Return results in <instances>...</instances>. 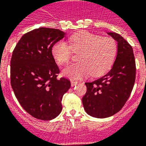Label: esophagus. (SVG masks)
Here are the masks:
<instances>
[{
	"label": "esophagus",
	"mask_w": 146,
	"mask_h": 146,
	"mask_svg": "<svg viewBox=\"0 0 146 146\" xmlns=\"http://www.w3.org/2000/svg\"><path fill=\"white\" fill-rule=\"evenodd\" d=\"M70 83H71L72 87H74V86H76L77 84H78V82H76V81H74V80H71L70 81Z\"/></svg>",
	"instance_id": "34e87169"
}]
</instances>
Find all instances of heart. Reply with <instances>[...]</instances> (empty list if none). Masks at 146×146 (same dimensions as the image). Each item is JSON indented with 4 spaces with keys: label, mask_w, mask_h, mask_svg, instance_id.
<instances>
[{
    "label": "heart",
    "mask_w": 146,
    "mask_h": 146,
    "mask_svg": "<svg viewBox=\"0 0 146 146\" xmlns=\"http://www.w3.org/2000/svg\"><path fill=\"white\" fill-rule=\"evenodd\" d=\"M69 46L63 40L52 46L51 54L56 62L64 64L69 62L72 50L78 53V62L63 69L64 76L77 80L90 75L97 77L111 68L117 54V43L111 37H101L88 31H81L69 38Z\"/></svg>",
    "instance_id": "b5f03b06"
}]
</instances>
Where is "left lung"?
Here are the masks:
<instances>
[{
	"instance_id": "left-lung-1",
	"label": "left lung",
	"mask_w": 146,
	"mask_h": 146,
	"mask_svg": "<svg viewBox=\"0 0 146 146\" xmlns=\"http://www.w3.org/2000/svg\"><path fill=\"white\" fill-rule=\"evenodd\" d=\"M107 34L117 42L115 62L105 76L85 83L87 90L82 98L86 112L97 118L110 117L122 109L132 91L136 75L132 47L117 33Z\"/></svg>"
}]
</instances>
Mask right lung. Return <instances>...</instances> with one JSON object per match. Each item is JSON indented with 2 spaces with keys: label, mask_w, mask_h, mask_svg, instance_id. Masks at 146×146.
I'll return each instance as SVG.
<instances>
[{
  "label": "right lung",
  "mask_w": 146,
  "mask_h": 146,
  "mask_svg": "<svg viewBox=\"0 0 146 146\" xmlns=\"http://www.w3.org/2000/svg\"><path fill=\"white\" fill-rule=\"evenodd\" d=\"M59 29L39 28L17 42L11 59V85L23 108L35 118L50 120L62 110L63 95L70 88L68 79H57L59 69L52 46L65 36Z\"/></svg>",
  "instance_id": "add662e5"
}]
</instances>
